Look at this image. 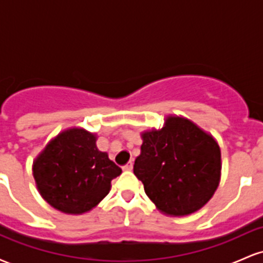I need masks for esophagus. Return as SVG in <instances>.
I'll use <instances>...</instances> for the list:
<instances>
[{"label":"esophagus","mask_w":263,"mask_h":263,"mask_svg":"<svg viewBox=\"0 0 263 263\" xmlns=\"http://www.w3.org/2000/svg\"><path fill=\"white\" fill-rule=\"evenodd\" d=\"M132 167H134V162L129 161V162L126 163L125 165H123L122 170H123V171H131V170H132Z\"/></svg>","instance_id":"34e87169"}]
</instances>
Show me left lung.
<instances>
[{
    "mask_svg": "<svg viewBox=\"0 0 263 263\" xmlns=\"http://www.w3.org/2000/svg\"><path fill=\"white\" fill-rule=\"evenodd\" d=\"M135 176L156 206L173 216L204 206L219 185V144L189 120L170 116L161 129L142 134Z\"/></svg>",
    "mask_w": 263,
    "mask_h": 263,
    "instance_id": "left-lung-1",
    "label": "left lung"
}]
</instances>
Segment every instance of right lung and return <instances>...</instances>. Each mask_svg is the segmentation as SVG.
<instances>
[{
	"instance_id": "add662e5",
	"label": "right lung",
	"mask_w": 263,
	"mask_h": 263,
	"mask_svg": "<svg viewBox=\"0 0 263 263\" xmlns=\"http://www.w3.org/2000/svg\"><path fill=\"white\" fill-rule=\"evenodd\" d=\"M121 168L96 147V137L83 128L62 132L33 163V176L47 203L66 214L91 210L108 194Z\"/></svg>"
}]
</instances>
